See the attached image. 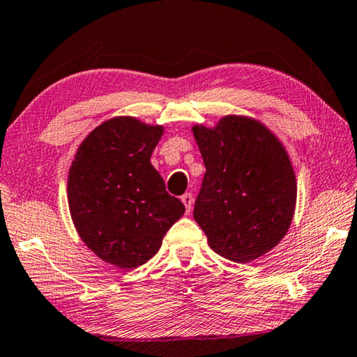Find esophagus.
<instances>
[{"mask_svg":"<svg viewBox=\"0 0 357 357\" xmlns=\"http://www.w3.org/2000/svg\"><path fill=\"white\" fill-rule=\"evenodd\" d=\"M182 202L185 204L186 213H190L191 210H192V204H195V197H192L191 192H186V195L182 196Z\"/></svg>","mask_w":357,"mask_h":357,"instance_id":"1","label":"esophagus"}]
</instances>
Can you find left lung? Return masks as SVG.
I'll list each match as a JSON object with an SVG mask.
<instances>
[{"label": "left lung", "instance_id": "left-lung-1", "mask_svg": "<svg viewBox=\"0 0 357 357\" xmlns=\"http://www.w3.org/2000/svg\"><path fill=\"white\" fill-rule=\"evenodd\" d=\"M206 165L195 220L215 253L245 264L282 242L294 218L297 180L275 132L248 115L192 125Z\"/></svg>", "mask_w": 357, "mask_h": 357}]
</instances>
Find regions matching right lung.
I'll use <instances>...</instances> for the list:
<instances>
[{
    "label": "right lung",
    "instance_id": "obj_1",
    "mask_svg": "<svg viewBox=\"0 0 357 357\" xmlns=\"http://www.w3.org/2000/svg\"><path fill=\"white\" fill-rule=\"evenodd\" d=\"M162 134L161 125L112 116L82 140L69 167L68 206L75 231L116 268L145 264L185 213L150 162Z\"/></svg>",
    "mask_w": 357,
    "mask_h": 357
}]
</instances>
